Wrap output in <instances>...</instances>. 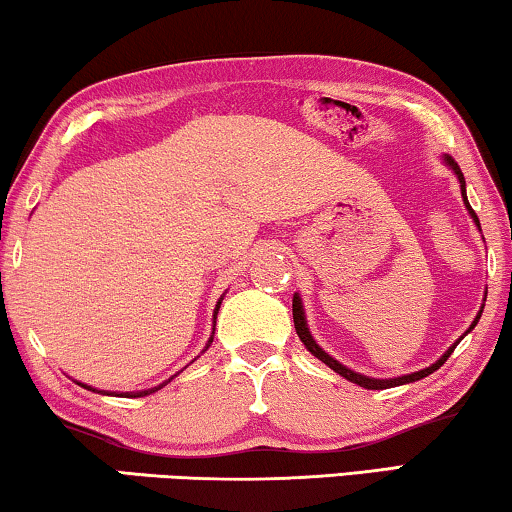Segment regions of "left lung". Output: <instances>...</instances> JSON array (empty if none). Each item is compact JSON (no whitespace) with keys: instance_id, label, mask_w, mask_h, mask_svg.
I'll return each mask as SVG.
<instances>
[{"instance_id":"left-lung-1","label":"left lung","mask_w":512,"mask_h":512,"mask_svg":"<svg viewBox=\"0 0 512 512\" xmlns=\"http://www.w3.org/2000/svg\"><path fill=\"white\" fill-rule=\"evenodd\" d=\"M445 163L452 167L454 170V174H457L459 177V184H461V195H464V202H466V209L468 212H471V216H473V221H475V226L480 228V221H478V216H475V212L471 209V205H468V200H466V181H464V174H461V170H459V165L454 163V158H450V156H445ZM480 314H482V310L478 312V317H475V321L471 324V328H475V324H478V319H480ZM293 324H296V333H298V338L303 340V345L310 349V352L317 356L319 361H324L328 368H333L335 373L338 375H342L345 377V380H349V382H354V384H359V387H363V389H389V387H398V384H408V382H417V380H422V377H426V375H431L433 370H438L440 366H443V363L450 359V354L454 352V347L459 345L461 342V338H464V335H461V338L454 342V345L447 349V352L440 356V359L433 363V366H429V368H424V370H417V373H412V375H403V377H394V380H375V377H366V375H359V373H354V370H349V368H345L342 366V363H338L333 359V356H328L324 349H321L317 342H314V338L310 335V331H307V324H305V312H303V303H300V298L298 296H293ZM471 328H468V331H471ZM466 331V333H468Z\"/></svg>"}]
</instances>
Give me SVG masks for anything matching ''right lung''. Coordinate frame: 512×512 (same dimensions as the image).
Instances as JSON below:
<instances>
[{
  "mask_svg": "<svg viewBox=\"0 0 512 512\" xmlns=\"http://www.w3.org/2000/svg\"><path fill=\"white\" fill-rule=\"evenodd\" d=\"M221 305V303H219ZM219 305H216V312H219ZM216 312H214V319H216ZM214 326H216V321H214ZM209 345H212V340H209ZM207 345V347H209ZM167 382H170V380H167ZM167 382H163V384H160V387H165V384ZM81 387H86V384H81ZM160 387H153V389H146V391H137V394H121V396H128V398H137V396H146V394H153V391H158ZM86 389H90V387H86ZM95 391V389H93Z\"/></svg>",
  "mask_w": 512,
  "mask_h": 512,
  "instance_id": "add662e5",
  "label": "right lung"
}]
</instances>
